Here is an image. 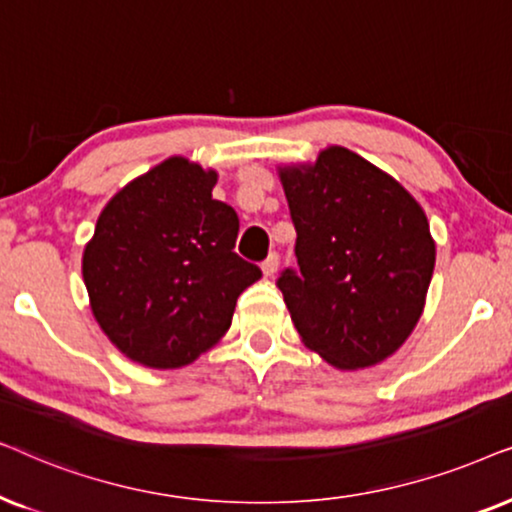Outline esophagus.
Instances as JSON below:
<instances>
[{"label": "esophagus", "mask_w": 512, "mask_h": 512, "mask_svg": "<svg viewBox=\"0 0 512 512\" xmlns=\"http://www.w3.org/2000/svg\"><path fill=\"white\" fill-rule=\"evenodd\" d=\"M278 271V255L276 252H271V255L267 257V260L262 262V274L267 276V278H271Z\"/></svg>", "instance_id": "obj_1"}]
</instances>
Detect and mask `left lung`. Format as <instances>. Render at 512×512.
I'll return each instance as SVG.
<instances>
[{
  "label": "left lung",
  "mask_w": 512,
  "mask_h": 512,
  "mask_svg": "<svg viewBox=\"0 0 512 512\" xmlns=\"http://www.w3.org/2000/svg\"><path fill=\"white\" fill-rule=\"evenodd\" d=\"M297 229V271L278 278L306 349L337 370L393 356L417 327L435 267L419 201L351 149L278 166Z\"/></svg>",
  "instance_id": "left-lung-1"
}]
</instances>
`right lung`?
<instances>
[{"mask_svg": "<svg viewBox=\"0 0 512 512\" xmlns=\"http://www.w3.org/2000/svg\"><path fill=\"white\" fill-rule=\"evenodd\" d=\"M217 170L170 156L109 199L84 248L88 302L109 342L177 370L227 335L262 271L234 252L238 215L213 199Z\"/></svg>", "mask_w": 512, "mask_h": 512, "instance_id": "right-lung-1", "label": "right lung"}]
</instances>
